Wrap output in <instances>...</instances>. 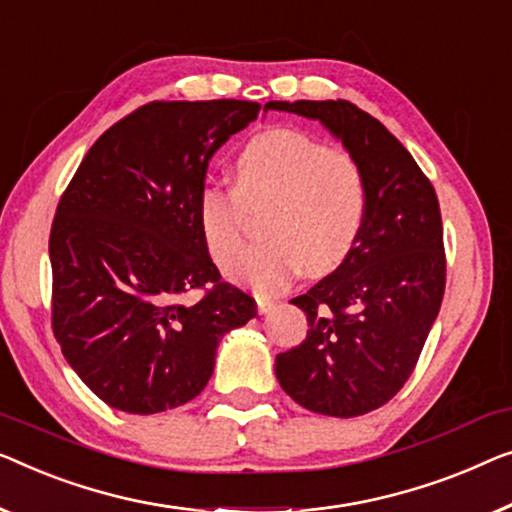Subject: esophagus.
Here are the masks:
<instances>
[{
  "instance_id": "obj_1",
  "label": "esophagus",
  "mask_w": 512,
  "mask_h": 512,
  "mask_svg": "<svg viewBox=\"0 0 512 512\" xmlns=\"http://www.w3.org/2000/svg\"><path fill=\"white\" fill-rule=\"evenodd\" d=\"M274 305H277V300L270 298V295H256L258 314H268L270 309H274Z\"/></svg>"
}]
</instances>
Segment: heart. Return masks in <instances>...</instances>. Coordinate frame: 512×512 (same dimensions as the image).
<instances>
[{"label": "heart", "instance_id": "1", "mask_svg": "<svg viewBox=\"0 0 512 512\" xmlns=\"http://www.w3.org/2000/svg\"><path fill=\"white\" fill-rule=\"evenodd\" d=\"M265 206L269 240L245 252L228 274L258 293H277L302 268L328 274L351 258L369 210L365 170L309 133H256L235 157V184L207 180L198 194V226L214 261L230 263L248 212Z\"/></svg>", "mask_w": 512, "mask_h": 512}]
</instances>
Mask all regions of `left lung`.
Instances as JSON below:
<instances>
[{
  "label": "left lung",
  "mask_w": 512,
  "mask_h": 512,
  "mask_svg": "<svg viewBox=\"0 0 512 512\" xmlns=\"http://www.w3.org/2000/svg\"><path fill=\"white\" fill-rule=\"evenodd\" d=\"M318 120L365 170L369 210L344 265L291 302L307 339L274 362L286 395L332 418L379 409L416 369L446 291L439 198L409 150L355 103L270 101Z\"/></svg>",
  "instance_id": "8db88e82"
}]
</instances>
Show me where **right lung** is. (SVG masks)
Returning a JSON list of instances; mask_svg holds the SVG:
<instances>
[{
  "instance_id": "right-lung-1",
  "label": "right lung",
  "mask_w": 512,
  "mask_h": 512,
  "mask_svg": "<svg viewBox=\"0 0 512 512\" xmlns=\"http://www.w3.org/2000/svg\"><path fill=\"white\" fill-rule=\"evenodd\" d=\"M256 101H152L85 154L50 228L53 332L113 409L150 416L201 395L221 337L256 316L221 281L198 226L212 154ZM191 290H203L196 301Z\"/></svg>"
}]
</instances>
